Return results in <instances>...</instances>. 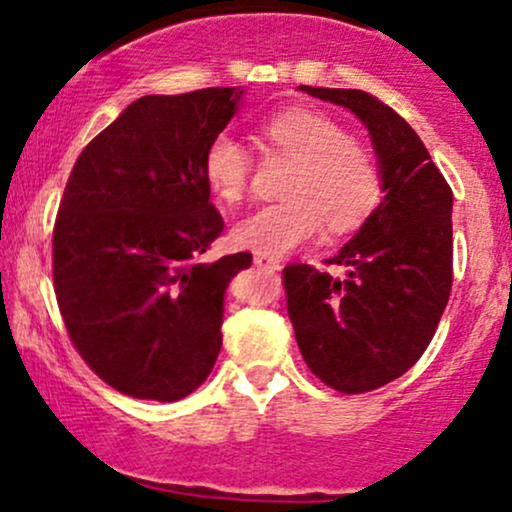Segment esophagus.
I'll use <instances>...</instances> for the list:
<instances>
[{
    "label": "esophagus",
    "instance_id": "34e87169",
    "mask_svg": "<svg viewBox=\"0 0 512 512\" xmlns=\"http://www.w3.org/2000/svg\"><path fill=\"white\" fill-rule=\"evenodd\" d=\"M252 262H255V267L260 269H267V272H279L281 264L274 260V257H267V255H255L252 257Z\"/></svg>",
    "mask_w": 512,
    "mask_h": 512
}]
</instances>
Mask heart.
I'll return each mask as SVG.
<instances>
[{
  "instance_id": "b5f03b06",
  "label": "heart",
  "mask_w": 512,
  "mask_h": 512,
  "mask_svg": "<svg viewBox=\"0 0 512 512\" xmlns=\"http://www.w3.org/2000/svg\"><path fill=\"white\" fill-rule=\"evenodd\" d=\"M276 154L291 158L284 202L264 204L233 226L238 248L281 257L313 240L322 226L342 233L358 226L380 195L378 170L366 149L354 144L332 117L308 108L276 113L260 127ZM248 149L233 134L221 132L204 151V178L216 197L238 204L250 185Z\"/></svg>"
}]
</instances>
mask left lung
<instances>
[{"instance_id":"obj_1","label":"left lung","mask_w":512,"mask_h":512,"mask_svg":"<svg viewBox=\"0 0 512 512\" xmlns=\"http://www.w3.org/2000/svg\"><path fill=\"white\" fill-rule=\"evenodd\" d=\"M363 122L385 197L327 264L284 269L298 349L317 378L346 395L370 392L419 361L450 298L452 190L419 134L358 88L301 86Z\"/></svg>"}]
</instances>
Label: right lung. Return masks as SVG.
I'll list each match as a JSON object with an SVG mask.
<instances>
[{"instance_id": "right-lung-1", "label": "right lung", "mask_w": 512, "mask_h": 512, "mask_svg": "<svg viewBox=\"0 0 512 512\" xmlns=\"http://www.w3.org/2000/svg\"><path fill=\"white\" fill-rule=\"evenodd\" d=\"M243 88L144 96L76 158L52 233V279L69 337L122 395L178 402L221 351L223 296L250 252L199 255L221 236L204 151Z\"/></svg>"}]
</instances>
